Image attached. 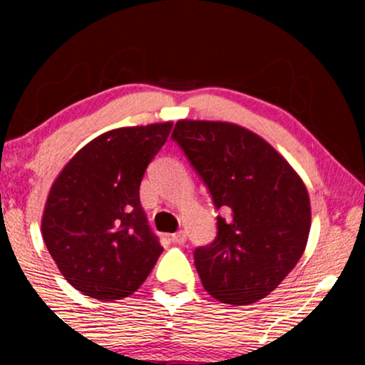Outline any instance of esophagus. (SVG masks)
<instances>
[{"label": "esophagus", "instance_id": "esophagus-1", "mask_svg": "<svg viewBox=\"0 0 365 365\" xmlns=\"http://www.w3.org/2000/svg\"><path fill=\"white\" fill-rule=\"evenodd\" d=\"M185 240H187V235H185V232H182V230L171 235V242H173V244H177V245H183V244H185Z\"/></svg>", "mask_w": 365, "mask_h": 365}]
</instances>
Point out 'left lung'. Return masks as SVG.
I'll use <instances>...</instances> for the list:
<instances>
[{"label":"left lung","instance_id":"left-lung-1","mask_svg":"<svg viewBox=\"0 0 365 365\" xmlns=\"http://www.w3.org/2000/svg\"><path fill=\"white\" fill-rule=\"evenodd\" d=\"M182 148L216 209L217 235L197 247L204 288L223 304L249 305L269 295L302 257L311 230L307 188L278 150L226 121L180 120Z\"/></svg>","mask_w":365,"mask_h":365}]
</instances>
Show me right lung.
<instances>
[{"mask_svg": "<svg viewBox=\"0 0 365 365\" xmlns=\"http://www.w3.org/2000/svg\"><path fill=\"white\" fill-rule=\"evenodd\" d=\"M171 127L166 121L110 130L83 145L54 180L41 223L44 244L83 295L104 302L132 295L161 255L139 190Z\"/></svg>", "mask_w": 365, "mask_h": 365, "instance_id": "right-lung-1", "label": "right lung"}]
</instances>
